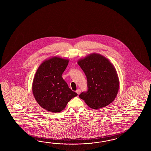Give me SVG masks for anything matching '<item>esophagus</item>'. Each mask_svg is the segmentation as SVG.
Wrapping results in <instances>:
<instances>
[{
    "mask_svg": "<svg viewBox=\"0 0 151 151\" xmlns=\"http://www.w3.org/2000/svg\"><path fill=\"white\" fill-rule=\"evenodd\" d=\"M80 92H81V90H79V89H78V90L76 91V93H77L78 94H79Z\"/></svg>",
    "mask_w": 151,
    "mask_h": 151,
    "instance_id": "1",
    "label": "esophagus"
}]
</instances>
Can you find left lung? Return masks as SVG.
Returning a JSON list of instances; mask_svg holds the SVG:
<instances>
[{"label":"left lung","mask_w":151,"mask_h":151,"mask_svg":"<svg viewBox=\"0 0 151 151\" xmlns=\"http://www.w3.org/2000/svg\"><path fill=\"white\" fill-rule=\"evenodd\" d=\"M78 64L87 77L88 90L79 98L92 109L109 105L116 99L119 88V78L114 65L99 53H93L80 59Z\"/></svg>","instance_id":"1"}]
</instances>
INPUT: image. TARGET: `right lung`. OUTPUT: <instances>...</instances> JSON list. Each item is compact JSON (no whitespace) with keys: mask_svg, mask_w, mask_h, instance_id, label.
Listing matches in <instances>:
<instances>
[{"mask_svg":"<svg viewBox=\"0 0 151 151\" xmlns=\"http://www.w3.org/2000/svg\"><path fill=\"white\" fill-rule=\"evenodd\" d=\"M68 62V59L55 56L43 61L37 70L32 92L37 102L46 111L60 112L78 95L61 77Z\"/></svg>","mask_w":151,"mask_h":151,"instance_id":"obj_1","label":"right lung"}]
</instances>
